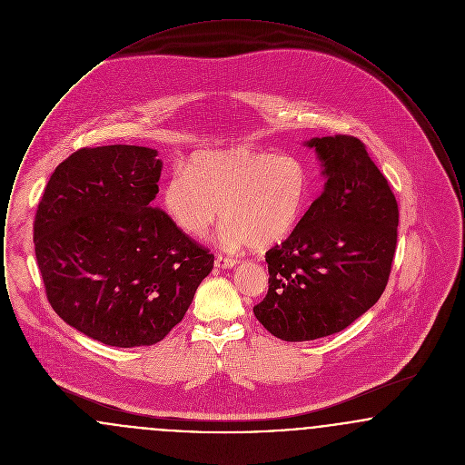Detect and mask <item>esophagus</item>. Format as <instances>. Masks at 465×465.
Masks as SVG:
<instances>
[{"label": "esophagus", "instance_id": "34e87169", "mask_svg": "<svg viewBox=\"0 0 465 465\" xmlns=\"http://www.w3.org/2000/svg\"><path fill=\"white\" fill-rule=\"evenodd\" d=\"M214 265L218 266V268H233V266L237 265V260L224 258L222 254H218L216 260H214Z\"/></svg>", "mask_w": 465, "mask_h": 465}]
</instances>
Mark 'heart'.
<instances>
[{
  "mask_svg": "<svg viewBox=\"0 0 465 465\" xmlns=\"http://www.w3.org/2000/svg\"><path fill=\"white\" fill-rule=\"evenodd\" d=\"M309 199V169L302 160L251 148L200 152L162 188L165 213L195 239L205 237L222 214V241L232 249L281 242Z\"/></svg>",
  "mask_w": 465,
  "mask_h": 465,
  "instance_id": "b5f03b06",
  "label": "heart"
}]
</instances>
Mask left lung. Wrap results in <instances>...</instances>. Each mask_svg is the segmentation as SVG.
<instances>
[{
	"instance_id": "left-lung-1",
	"label": "left lung",
	"mask_w": 465,
	"mask_h": 465,
	"mask_svg": "<svg viewBox=\"0 0 465 465\" xmlns=\"http://www.w3.org/2000/svg\"><path fill=\"white\" fill-rule=\"evenodd\" d=\"M307 144L328 181L288 239L266 251L268 292L252 309L284 341L340 332L371 309L398 243V200L364 143L336 134Z\"/></svg>"
}]
</instances>
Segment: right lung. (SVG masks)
<instances>
[{"label":"right lung","instance_id":"right-lung-1","mask_svg":"<svg viewBox=\"0 0 465 465\" xmlns=\"http://www.w3.org/2000/svg\"><path fill=\"white\" fill-rule=\"evenodd\" d=\"M156 150L82 148L48 179L33 223L45 294L90 338L155 345L181 322L214 254L153 207Z\"/></svg>","mask_w":465,"mask_h":465}]
</instances>
